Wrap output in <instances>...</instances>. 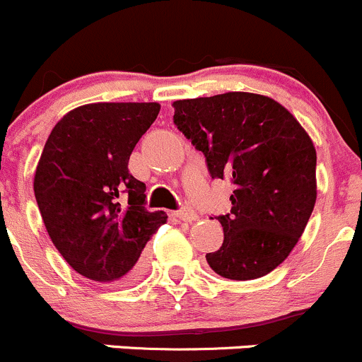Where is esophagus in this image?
<instances>
[{
	"instance_id": "esophagus-1",
	"label": "esophagus",
	"mask_w": 362,
	"mask_h": 362,
	"mask_svg": "<svg viewBox=\"0 0 362 362\" xmlns=\"http://www.w3.org/2000/svg\"><path fill=\"white\" fill-rule=\"evenodd\" d=\"M176 218H180L182 221H195L197 220V213L192 209V207L185 206L182 209L176 211Z\"/></svg>"
}]
</instances>
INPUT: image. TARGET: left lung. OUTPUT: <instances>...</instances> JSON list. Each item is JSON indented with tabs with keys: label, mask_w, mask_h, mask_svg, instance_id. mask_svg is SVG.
<instances>
[{
	"label": "left lung",
	"mask_w": 362,
	"mask_h": 362,
	"mask_svg": "<svg viewBox=\"0 0 362 362\" xmlns=\"http://www.w3.org/2000/svg\"><path fill=\"white\" fill-rule=\"evenodd\" d=\"M174 124L204 153L211 177L234 185L232 209L216 216L223 245L207 253L228 280L276 269L298 245L317 200V151L299 121L273 98L230 91L177 100Z\"/></svg>",
	"instance_id": "1"
}]
</instances>
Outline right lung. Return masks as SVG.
Wrapping results in <instances>:
<instances>
[{
    "label": "right lung",
    "mask_w": 362,
    "mask_h": 362,
    "mask_svg": "<svg viewBox=\"0 0 362 362\" xmlns=\"http://www.w3.org/2000/svg\"><path fill=\"white\" fill-rule=\"evenodd\" d=\"M156 102L88 103L52 128L35 173V197L58 252L82 276L124 285L144 273V246L167 221L146 209V185L128 170Z\"/></svg>",
    "instance_id": "add662e5"
}]
</instances>
